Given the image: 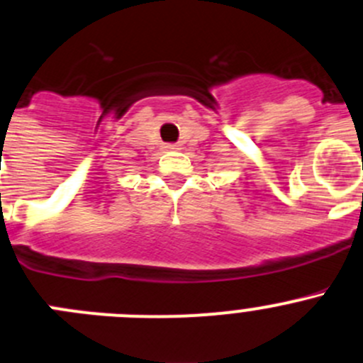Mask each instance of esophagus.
Masks as SVG:
<instances>
[{
	"mask_svg": "<svg viewBox=\"0 0 363 363\" xmlns=\"http://www.w3.org/2000/svg\"><path fill=\"white\" fill-rule=\"evenodd\" d=\"M164 149H167V150H177L179 145H177V143H164Z\"/></svg>",
	"mask_w": 363,
	"mask_h": 363,
	"instance_id": "1",
	"label": "esophagus"
}]
</instances>
